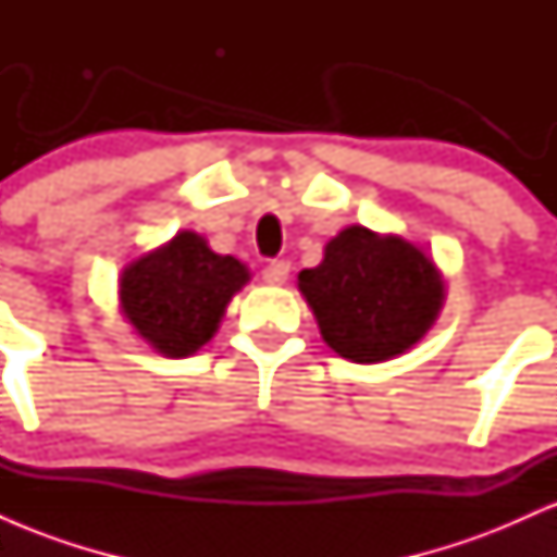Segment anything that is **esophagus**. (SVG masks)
Masks as SVG:
<instances>
[{
  "label": "esophagus",
  "mask_w": 557,
  "mask_h": 557,
  "mask_svg": "<svg viewBox=\"0 0 557 557\" xmlns=\"http://www.w3.org/2000/svg\"><path fill=\"white\" fill-rule=\"evenodd\" d=\"M287 274H290V264H287L285 259H274L264 267L261 277H264V283H270V285H283L287 280Z\"/></svg>",
  "instance_id": "1"
}]
</instances>
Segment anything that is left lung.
<instances>
[{"label":"left lung","instance_id":"8db88e82","mask_svg":"<svg viewBox=\"0 0 557 557\" xmlns=\"http://www.w3.org/2000/svg\"><path fill=\"white\" fill-rule=\"evenodd\" d=\"M324 343L356 363L387 361L424 337L443 306V280L413 243L345 227L322 264L298 274Z\"/></svg>","mask_w":557,"mask_h":557}]
</instances>
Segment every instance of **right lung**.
<instances>
[{
    "instance_id": "obj_1",
    "label": "right lung",
    "mask_w": 557,
    "mask_h": 557,
    "mask_svg": "<svg viewBox=\"0 0 557 557\" xmlns=\"http://www.w3.org/2000/svg\"><path fill=\"white\" fill-rule=\"evenodd\" d=\"M248 283V270L220 257L196 233L175 235L123 272L120 300L144 341L170 359L196 354L216 332L230 298Z\"/></svg>"
}]
</instances>
